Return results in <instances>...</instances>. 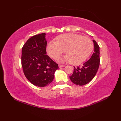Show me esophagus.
Masks as SVG:
<instances>
[{
  "label": "esophagus",
  "mask_w": 121,
  "mask_h": 121,
  "mask_svg": "<svg viewBox=\"0 0 121 121\" xmlns=\"http://www.w3.org/2000/svg\"><path fill=\"white\" fill-rule=\"evenodd\" d=\"M65 65H59V67L60 68H63V67H65Z\"/></svg>",
  "instance_id": "34e87169"
}]
</instances>
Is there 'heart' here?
Wrapping results in <instances>:
<instances>
[{
  "label": "heart",
  "instance_id": "b5f03b06",
  "mask_svg": "<svg viewBox=\"0 0 121 121\" xmlns=\"http://www.w3.org/2000/svg\"><path fill=\"white\" fill-rule=\"evenodd\" d=\"M94 43L91 38L79 34L69 33L59 36L56 41H50L46 47L50 57L57 59L65 52L66 62L78 65L87 60L91 53Z\"/></svg>",
  "mask_w": 121,
  "mask_h": 121
}]
</instances>
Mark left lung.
<instances>
[{"mask_svg":"<svg viewBox=\"0 0 121 121\" xmlns=\"http://www.w3.org/2000/svg\"><path fill=\"white\" fill-rule=\"evenodd\" d=\"M94 44V52L91 58L85 62L82 66L74 67L72 75L70 76L72 82L79 86H83L89 83L97 72L100 65L99 46L95 40H92Z\"/></svg>","mask_w":121,"mask_h":121,"instance_id":"left-lung-1","label":"left lung"}]
</instances>
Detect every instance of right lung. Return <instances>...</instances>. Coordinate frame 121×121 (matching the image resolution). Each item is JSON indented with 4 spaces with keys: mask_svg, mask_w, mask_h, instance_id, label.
Instances as JSON below:
<instances>
[{
    "mask_svg": "<svg viewBox=\"0 0 121 121\" xmlns=\"http://www.w3.org/2000/svg\"><path fill=\"white\" fill-rule=\"evenodd\" d=\"M45 33L29 38L22 49L21 63L26 78L38 87H45L52 82L58 64L46 55L47 42Z\"/></svg>",
    "mask_w": 121,
    "mask_h": 121,
    "instance_id": "right-lung-1",
    "label": "right lung"
}]
</instances>
